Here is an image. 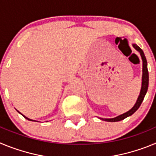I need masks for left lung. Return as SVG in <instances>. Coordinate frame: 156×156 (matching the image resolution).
Listing matches in <instances>:
<instances>
[{
    "label": "left lung",
    "instance_id": "8db88e82",
    "mask_svg": "<svg viewBox=\"0 0 156 156\" xmlns=\"http://www.w3.org/2000/svg\"><path fill=\"white\" fill-rule=\"evenodd\" d=\"M133 47L137 51L140 53V57L142 59L143 62V68H142V83H141V88H140V94H139L138 98H137V100L135 103V105H133V108L130 110H129L128 112H125V113L122 114V115H119V116H116L115 118H112V119H103V118H100L101 119H102L104 121H107V122H118V121L122 120L124 119L126 117L131 115L132 114H133L138 109V108L140 107V105L142 103L143 100L144 98V96H145L146 93H147V90H148V65H147V60H146V58L144 56V54L143 52V51L137 46V44H133Z\"/></svg>",
    "mask_w": 156,
    "mask_h": 156
}]
</instances>
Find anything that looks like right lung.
Returning a JSON list of instances; mask_svg holds the SVG:
<instances>
[{
  "label": "right lung",
  "mask_w": 156,
  "mask_h": 156,
  "mask_svg": "<svg viewBox=\"0 0 156 156\" xmlns=\"http://www.w3.org/2000/svg\"><path fill=\"white\" fill-rule=\"evenodd\" d=\"M17 112H19V113H20V112H19L18 111V110H17ZM20 114H21V115H23V114H22V113H20ZM23 116H24L25 118H26V119H28V120H30V121H35V120H33V119H29V118H27V116H25L24 115H23Z\"/></svg>",
  "instance_id": "1"
}]
</instances>
